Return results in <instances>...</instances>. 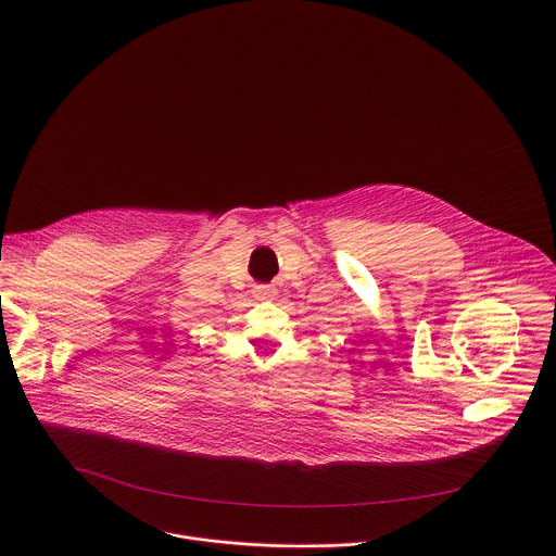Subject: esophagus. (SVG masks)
I'll return each mask as SVG.
<instances>
[{
    "label": "esophagus",
    "instance_id": "1",
    "mask_svg": "<svg viewBox=\"0 0 556 556\" xmlns=\"http://www.w3.org/2000/svg\"><path fill=\"white\" fill-rule=\"evenodd\" d=\"M273 292H275V290H273L270 286H257V288H255V296H257V299H270Z\"/></svg>",
    "mask_w": 556,
    "mask_h": 556
}]
</instances>
